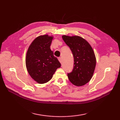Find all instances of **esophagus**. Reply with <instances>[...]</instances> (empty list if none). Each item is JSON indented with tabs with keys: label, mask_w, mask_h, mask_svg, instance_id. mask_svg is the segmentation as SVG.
<instances>
[{
	"label": "esophagus",
	"mask_w": 120,
	"mask_h": 120,
	"mask_svg": "<svg viewBox=\"0 0 120 120\" xmlns=\"http://www.w3.org/2000/svg\"><path fill=\"white\" fill-rule=\"evenodd\" d=\"M58 60H59V62H60L61 63H62V58H61V57H59V58H58Z\"/></svg>",
	"instance_id": "1"
}]
</instances>
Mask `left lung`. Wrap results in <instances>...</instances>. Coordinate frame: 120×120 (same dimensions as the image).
<instances>
[{
	"label": "left lung",
	"instance_id": "1",
	"mask_svg": "<svg viewBox=\"0 0 120 120\" xmlns=\"http://www.w3.org/2000/svg\"><path fill=\"white\" fill-rule=\"evenodd\" d=\"M62 39L72 51L74 57V68L68 74L73 85L82 86L91 80L96 66V58L89 43L79 36L63 35Z\"/></svg>",
	"mask_w": 120,
	"mask_h": 120
}]
</instances>
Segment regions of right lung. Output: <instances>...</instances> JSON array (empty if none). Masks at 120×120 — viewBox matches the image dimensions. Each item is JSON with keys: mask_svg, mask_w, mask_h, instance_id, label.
I'll list each match as a JSON object with an SVG mask.
<instances>
[{"mask_svg": "<svg viewBox=\"0 0 120 120\" xmlns=\"http://www.w3.org/2000/svg\"><path fill=\"white\" fill-rule=\"evenodd\" d=\"M52 37L43 35L37 37L27 50L26 65L30 76L40 84L52 78L53 74L61 64L50 49Z\"/></svg>", "mask_w": 120, "mask_h": 120, "instance_id": "add662e5", "label": "right lung"}]
</instances>
